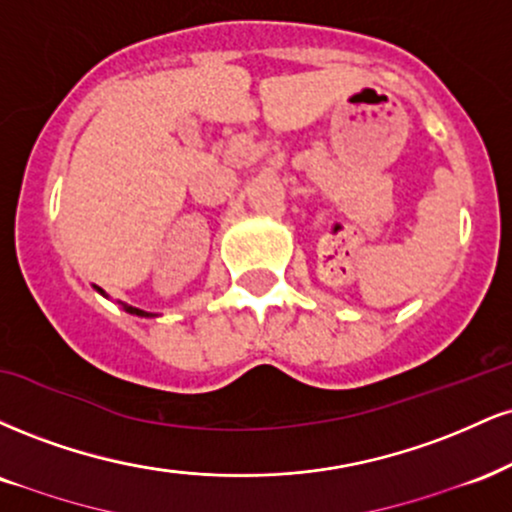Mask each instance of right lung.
<instances>
[{"label":"right lung","instance_id":"add662e5","mask_svg":"<svg viewBox=\"0 0 512 512\" xmlns=\"http://www.w3.org/2000/svg\"><path fill=\"white\" fill-rule=\"evenodd\" d=\"M95 291L100 293V295H104V298H107V293H104L100 286H95ZM119 305L123 307V310L128 312V315H135V317H157V315H152V312H145V310H140V307H133V305H126V303H121V300H119Z\"/></svg>","mask_w":512,"mask_h":512}]
</instances>
